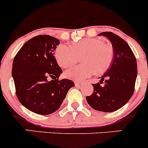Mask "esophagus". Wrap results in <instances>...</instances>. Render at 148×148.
<instances>
[{
	"mask_svg": "<svg viewBox=\"0 0 148 148\" xmlns=\"http://www.w3.org/2000/svg\"><path fill=\"white\" fill-rule=\"evenodd\" d=\"M74 83H75V85L77 86H78L79 85H80L82 84L81 82H77V81H75V82H74Z\"/></svg>",
	"mask_w": 148,
	"mask_h": 148,
	"instance_id": "1",
	"label": "esophagus"
}]
</instances>
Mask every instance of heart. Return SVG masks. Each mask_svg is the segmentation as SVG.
I'll use <instances>...</instances> for the list:
<instances>
[{"label":"heart","mask_w":148,"mask_h":148,"mask_svg":"<svg viewBox=\"0 0 148 148\" xmlns=\"http://www.w3.org/2000/svg\"><path fill=\"white\" fill-rule=\"evenodd\" d=\"M81 56L84 64L71 67L65 71L69 79L81 81L105 71L111 64L113 58L112 46L99 38H85L74 43L71 47L61 44L55 51V57L57 63L62 68H67L74 64L77 56Z\"/></svg>","instance_id":"b5f03b06"}]
</instances>
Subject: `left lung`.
Listing matches in <instances>:
<instances>
[{"label": "left lung", "mask_w": 148, "mask_h": 148, "mask_svg": "<svg viewBox=\"0 0 148 148\" xmlns=\"http://www.w3.org/2000/svg\"><path fill=\"white\" fill-rule=\"evenodd\" d=\"M107 37L114 50V57L108 69L93 84L94 92L86 99L95 110L111 112L123 107L135 90L138 75L137 61L127 43L112 32L98 34ZM103 82L105 85L101 86Z\"/></svg>", "instance_id": "8db88e82"}]
</instances>
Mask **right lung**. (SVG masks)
<instances>
[{"instance_id":"obj_1","label":"right lung","mask_w":148,"mask_h":148,"mask_svg":"<svg viewBox=\"0 0 148 148\" xmlns=\"http://www.w3.org/2000/svg\"><path fill=\"white\" fill-rule=\"evenodd\" d=\"M59 40L38 35L26 41L15 56L12 67L17 97L28 110L49 114L60 107L70 88L71 80H59L62 73L54 51ZM51 78V80L48 79Z\"/></svg>"}]
</instances>
